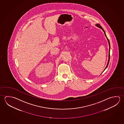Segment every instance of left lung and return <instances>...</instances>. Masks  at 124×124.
<instances>
[{"label":"left lung","instance_id":"1","mask_svg":"<svg viewBox=\"0 0 124 124\" xmlns=\"http://www.w3.org/2000/svg\"><path fill=\"white\" fill-rule=\"evenodd\" d=\"M96 26H97L98 27H99V28H101V29H102V31H104V35L105 36V37H106L107 39H108V42L109 45V54H108V63H107V65L106 67H105V68L104 69V70H105L107 68V67H108V65L109 62V61H110V42H109V39H108V38H107V37L106 35V34H105V31H104V29L102 28V27L99 24H96Z\"/></svg>","mask_w":124,"mask_h":124}]
</instances>
